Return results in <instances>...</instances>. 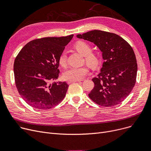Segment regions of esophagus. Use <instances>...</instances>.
Instances as JSON below:
<instances>
[{"mask_svg":"<svg viewBox=\"0 0 151 151\" xmlns=\"http://www.w3.org/2000/svg\"><path fill=\"white\" fill-rule=\"evenodd\" d=\"M79 81H80V80H76V81H71V80H68V81H67V83H68V84H70V83H72L79 82Z\"/></svg>","mask_w":151,"mask_h":151,"instance_id":"obj_1","label":"esophagus"}]
</instances>
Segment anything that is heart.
Wrapping results in <instances>:
<instances>
[{
    "label": "heart",
    "mask_w": 151,
    "mask_h": 151,
    "mask_svg": "<svg viewBox=\"0 0 151 151\" xmlns=\"http://www.w3.org/2000/svg\"><path fill=\"white\" fill-rule=\"evenodd\" d=\"M75 49L83 56L87 63L91 66H96L99 62L97 55L91 53L92 48L91 46L84 42H78L75 45ZM67 62V54L65 51L61 53L59 58V63L62 67H65ZM89 72L88 68L83 67H71L67 69L63 74V76L65 80L71 81L81 80Z\"/></svg>",
    "instance_id": "b5f03b06"
}]
</instances>
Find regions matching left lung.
<instances>
[{
  "mask_svg": "<svg viewBox=\"0 0 151 151\" xmlns=\"http://www.w3.org/2000/svg\"><path fill=\"white\" fill-rule=\"evenodd\" d=\"M76 37L96 45L104 60L100 73L92 80L95 86L89 98L106 107L119 104L136 83L138 67L132 47L118 35L102 30H91Z\"/></svg>",
  "mask_w": 151,
  "mask_h": 151,
  "instance_id": "left-lung-1",
  "label": "left lung"
}]
</instances>
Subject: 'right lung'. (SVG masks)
I'll use <instances>...</instances> for the list:
<instances>
[{"instance_id":"1","label":"right lung","mask_w":151,"mask_h":151,"mask_svg":"<svg viewBox=\"0 0 151 151\" xmlns=\"http://www.w3.org/2000/svg\"><path fill=\"white\" fill-rule=\"evenodd\" d=\"M73 35L46 37L30 41L24 46L14 62L15 84L28 105L47 109L64 99L68 85L54 81L59 77V58Z\"/></svg>"}]
</instances>
